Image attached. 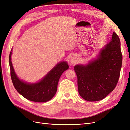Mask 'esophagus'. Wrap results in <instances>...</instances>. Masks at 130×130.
<instances>
[{
	"mask_svg": "<svg viewBox=\"0 0 130 130\" xmlns=\"http://www.w3.org/2000/svg\"><path fill=\"white\" fill-rule=\"evenodd\" d=\"M78 61V57L77 56V55H72L70 56V62L72 64H74L75 63H76Z\"/></svg>",
	"mask_w": 130,
	"mask_h": 130,
	"instance_id": "1",
	"label": "esophagus"
}]
</instances>
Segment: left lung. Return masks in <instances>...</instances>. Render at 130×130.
<instances>
[{
    "label": "left lung",
    "instance_id": "8db88e82",
    "mask_svg": "<svg viewBox=\"0 0 130 130\" xmlns=\"http://www.w3.org/2000/svg\"><path fill=\"white\" fill-rule=\"evenodd\" d=\"M122 59L119 38L113 32L111 40L99 50L96 57L86 64L75 66L80 95L88 101L107 96L118 81Z\"/></svg>",
    "mask_w": 130,
    "mask_h": 130
}]
</instances>
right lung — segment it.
Listing matches in <instances>:
<instances>
[{
    "mask_svg": "<svg viewBox=\"0 0 130 130\" xmlns=\"http://www.w3.org/2000/svg\"><path fill=\"white\" fill-rule=\"evenodd\" d=\"M12 55V48L9 56V64L11 79L17 91L26 99L35 102L44 103L52 99L56 93L61 76L69 68L67 62H59L40 81L31 83L21 80L17 75L11 62Z\"/></svg>",
    "mask_w": 130,
    "mask_h": 130,
    "instance_id": "obj_1",
    "label": "right lung"
}]
</instances>
